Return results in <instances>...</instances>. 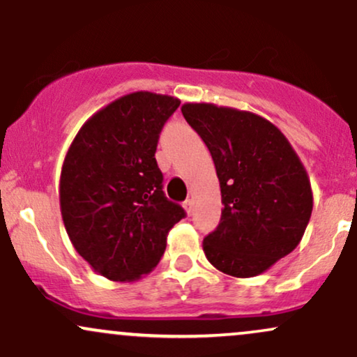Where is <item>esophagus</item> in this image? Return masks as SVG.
Masks as SVG:
<instances>
[{
    "label": "esophagus",
    "mask_w": 357,
    "mask_h": 357,
    "mask_svg": "<svg viewBox=\"0 0 357 357\" xmlns=\"http://www.w3.org/2000/svg\"><path fill=\"white\" fill-rule=\"evenodd\" d=\"M184 210H186L188 215H192V210H195V203H192L191 198H188L186 202H184Z\"/></svg>",
    "instance_id": "esophagus-1"
}]
</instances>
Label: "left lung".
I'll return each instance as SVG.
<instances>
[{"label":"left lung","instance_id":"8db88e82","mask_svg":"<svg viewBox=\"0 0 357 357\" xmlns=\"http://www.w3.org/2000/svg\"><path fill=\"white\" fill-rule=\"evenodd\" d=\"M181 112L211 153L220 179V225L204 236L208 261L247 278L289 255L312 213L305 167L267 119L213 104H184Z\"/></svg>","mask_w":357,"mask_h":357}]
</instances>
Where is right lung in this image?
Listing matches in <instances>:
<instances>
[{"mask_svg":"<svg viewBox=\"0 0 357 357\" xmlns=\"http://www.w3.org/2000/svg\"><path fill=\"white\" fill-rule=\"evenodd\" d=\"M178 99L127 93L82 126L65 155L60 210L79 255L114 282H132L161 260L186 213L166 198L155 147Z\"/></svg>","mask_w":357,"mask_h":357,"instance_id":"right-lung-1","label":"right lung"}]
</instances>
